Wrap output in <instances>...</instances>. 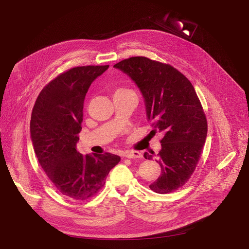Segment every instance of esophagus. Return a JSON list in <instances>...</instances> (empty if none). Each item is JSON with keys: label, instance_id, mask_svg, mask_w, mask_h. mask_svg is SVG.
Returning <instances> with one entry per match:
<instances>
[{"label": "esophagus", "instance_id": "1", "mask_svg": "<svg viewBox=\"0 0 249 249\" xmlns=\"http://www.w3.org/2000/svg\"><path fill=\"white\" fill-rule=\"evenodd\" d=\"M123 156L127 159H139L142 157V154L138 151H126Z\"/></svg>", "mask_w": 249, "mask_h": 249}]
</instances>
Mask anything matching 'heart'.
<instances>
[{
	"instance_id": "obj_1",
	"label": "heart",
	"mask_w": 249,
	"mask_h": 249,
	"mask_svg": "<svg viewBox=\"0 0 249 249\" xmlns=\"http://www.w3.org/2000/svg\"><path fill=\"white\" fill-rule=\"evenodd\" d=\"M125 91H129V90H127V89H117V90L115 91V93H117V92H125Z\"/></svg>"
}]
</instances>
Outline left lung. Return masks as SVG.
Masks as SVG:
<instances>
[{"label":"left lung","instance_id":"obj_1","mask_svg":"<svg viewBox=\"0 0 249 249\" xmlns=\"http://www.w3.org/2000/svg\"><path fill=\"white\" fill-rule=\"evenodd\" d=\"M138 86L145 98L152 132H161L156 161L161 172L150 188L160 194L182 187L193 174L205 144L208 124L190 81L172 66L147 57H131L114 65ZM145 159L152 155L145 153Z\"/></svg>","mask_w":249,"mask_h":249}]
</instances>
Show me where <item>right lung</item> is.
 Segmentation results:
<instances>
[{
	"instance_id": "1",
	"label": "right lung",
	"mask_w": 249,
	"mask_h": 249,
	"mask_svg": "<svg viewBox=\"0 0 249 249\" xmlns=\"http://www.w3.org/2000/svg\"><path fill=\"white\" fill-rule=\"evenodd\" d=\"M108 67L82 66L66 71L43 88L32 109L30 136L38 162L56 190L73 200L93 197L121 160L109 153L84 157L76 147L86 94Z\"/></svg>"
}]
</instances>
